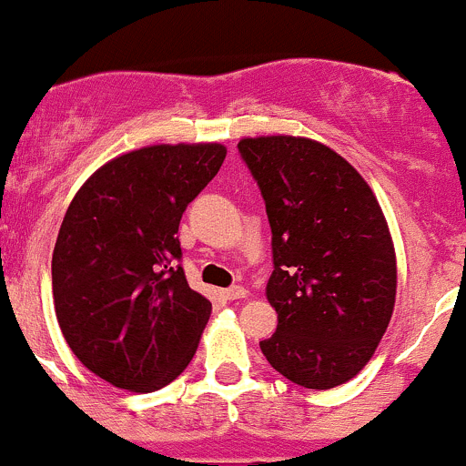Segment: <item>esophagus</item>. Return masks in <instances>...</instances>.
<instances>
[{"mask_svg": "<svg viewBox=\"0 0 466 466\" xmlns=\"http://www.w3.org/2000/svg\"><path fill=\"white\" fill-rule=\"evenodd\" d=\"M247 296H248V291L239 285L228 287V289L224 291V299L227 300H242V299H247Z\"/></svg>", "mask_w": 466, "mask_h": 466, "instance_id": "obj_1", "label": "esophagus"}]
</instances>
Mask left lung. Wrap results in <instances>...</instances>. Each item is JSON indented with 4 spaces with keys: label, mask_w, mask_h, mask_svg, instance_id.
Masks as SVG:
<instances>
[{
    "label": "left lung",
    "mask_w": 466,
    "mask_h": 466,
    "mask_svg": "<svg viewBox=\"0 0 466 466\" xmlns=\"http://www.w3.org/2000/svg\"><path fill=\"white\" fill-rule=\"evenodd\" d=\"M271 227L267 300L278 328L260 350L289 381L329 390L375 354L390 323L397 258L381 206L332 147L305 137L242 138Z\"/></svg>",
    "instance_id": "1"
}]
</instances>
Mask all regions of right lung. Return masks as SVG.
<instances>
[{
    "mask_svg": "<svg viewBox=\"0 0 466 466\" xmlns=\"http://www.w3.org/2000/svg\"><path fill=\"white\" fill-rule=\"evenodd\" d=\"M224 159L222 143L132 150L100 166L66 208L51 260L57 323L112 386L159 390L198 352L213 305L188 287L177 231Z\"/></svg>",
    "mask_w": 466,
    "mask_h": 466,
    "instance_id": "right-lung-1",
    "label": "right lung"
}]
</instances>
